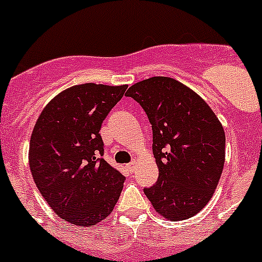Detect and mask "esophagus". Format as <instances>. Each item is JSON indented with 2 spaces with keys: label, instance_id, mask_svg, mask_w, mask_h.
<instances>
[{
  "label": "esophagus",
  "instance_id": "esophagus-1",
  "mask_svg": "<svg viewBox=\"0 0 262 262\" xmlns=\"http://www.w3.org/2000/svg\"><path fill=\"white\" fill-rule=\"evenodd\" d=\"M126 166H127V169H129V170L133 172V170H135V168H136V161H131V163L127 164Z\"/></svg>",
  "mask_w": 262,
  "mask_h": 262
}]
</instances>
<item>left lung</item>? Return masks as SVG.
Here are the masks:
<instances>
[{
  "mask_svg": "<svg viewBox=\"0 0 262 262\" xmlns=\"http://www.w3.org/2000/svg\"><path fill=\"white\" fill-rule=\"evenodd\" d=\"M126 94L140 103L152 124L159 178L144 194L165 219L194 216L212 198L223 172L221 120L205 99L174 78L139 81Z\"/></svg>",
  "mask_w": 262,
  "mask_h": 262,
  "instance_id": "obj_1",
  "label": "left lung"
}]
</instances>
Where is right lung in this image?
I'll use <instances>...</instances> for the list:
<instances>
[{
  "instance_id": "1",
  "label": "right lung",
  "mask_w": 262,
  "mask_h": 262,
  "mask_svg": "<svg viewBox=\"0 0 262 262\" xmlns=\"http://www.w3.org/2000/svg\"><path fill=\"white\" fill-rule=\"evenodd\" d=\"M126 89L93 82L68 88L47 103L32 129L34 182L55 214L75 226L106 219L123 189L124 176L101 159L99 129Z\"/></svg>"
}]
</instances>
